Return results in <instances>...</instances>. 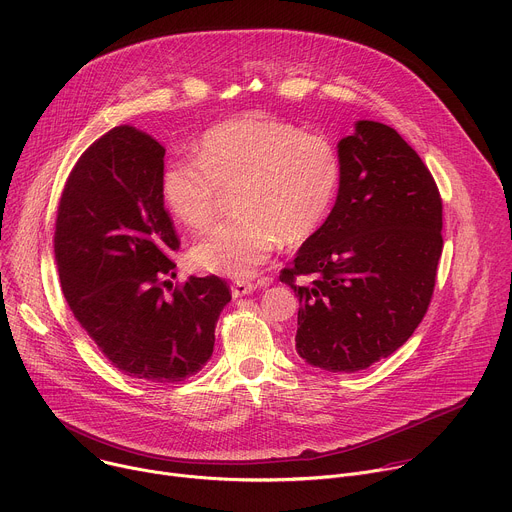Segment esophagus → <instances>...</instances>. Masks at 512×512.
Masks as SVG:
<instances>
[{
  "instance_id": "1",
  "label": "esophagus",
  "mask_w": 512,
  "mask_h": 512,
  "mask_svg": "<svg viewBox=\"0 0 512 512\" xmlns=\"http://www.w3.org/2000/svg\"><path fill=\"white\" fill-rule=\"evenodd\" d=\"M255 289H257V283H251V281H247V279H237V281L233 283V287H231L233 298L249 296V294H253Z\"/></svg>"
}]
</instances>
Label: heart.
I'll return each mask as SVG.
<instances>
[{"instance_id":"1","label":"heart","mask_w":512,"mask_h":512,"mask_svg":"<svg viewBox=\"0 0 512 512\" xmlns=\"http://www.w3.org/2000/svg\"><path fill=\"white\" fill-rule=\"evenodd\" d=\"M340 158L316 133L265 115H241L204 133L196 158L172 160L162 174V198L176 221L208 227L225 192L235 190L229 223L192 247L196 267L245 279L277 243L312 237L336 198Z\"/></svg>"}]
</instances>
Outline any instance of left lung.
I'll return each instance as SVG.
<instances>
[{"label": "left lung", "mask_w": 512, "mask_h": 512, "mask_svg": "<svg viewBox=\"0 0 512 512\" xmlns=\"http://www.w3.org/2000/svg\"><path fill=\"white\" fill-rule=\"evenodd\" d=\"M338 158L334 208L279 279L300 298L298 354L330 373H356L403 346L427 312L444 247L442 198L389 125L356 121ZM298 274L315 281L298 286Z\"/></svg>", "instance_id": "obj_1"}]
</instances>
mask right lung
I'll use <instances>...</instances> for the list:
<instances>
[{"label": "right lung", "mask_w": 512, "mask_h": 512, "mask_svg": "<svg viewBox=\"0 0 512 512\" xmlns=\"http://www.w3.org/2000/svg\"><path fill=\"white\" fill-rule=\"evenodd\" d=\"M166 150L121 125L97 139L72 168L56 216L54 253L64 298L107 360L131 379L178 383L214 348L231 302L227 283L190 275L166 296L180 249L164 208Z\"/></svg>", "instance_id": "add662e5"}]
</instances>
